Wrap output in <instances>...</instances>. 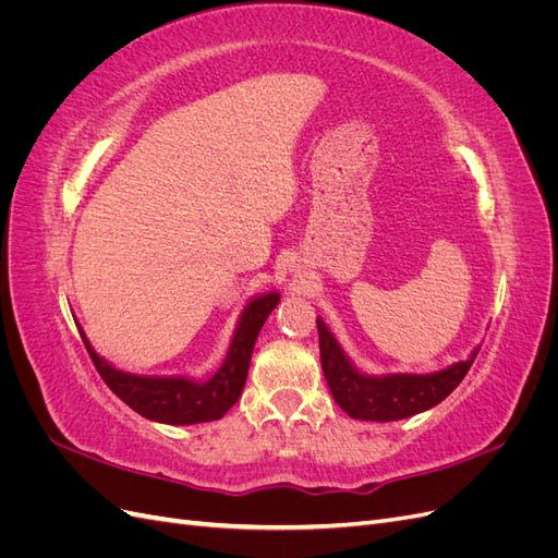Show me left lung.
Masks as SVG:
<instances>
[{
	"label": "left lung",
	"mask_w": 558,
	"mask_h": 558,
	"mask_svg": "<svg viewBox=\"0 0 558 558\" xmlns=\"http://www.w3.org/2000/svg\"><path fill=\"white\" fill-rule=\"evenodd\" d=\"M318 328V349L320 367H324L326 381L335 402L351 416L361 421H398L418 412H426L442 402L456 386L463 381L477 351H472L468 361L453 363L447 369L433 375H381L369 377L359 373L344 351L337 344L332 332L320 318H316Z\"/></svg>",
	"instance_id": "obj_1"
}]
</instances>
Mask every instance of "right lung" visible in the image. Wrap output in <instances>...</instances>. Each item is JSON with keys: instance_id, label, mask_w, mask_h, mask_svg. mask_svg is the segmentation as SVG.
Segmentation results:
<instances>
[{"instance_id": "right-lung-1", "label": "right lung", "mask_w": 558, "mask_h": 558, "mask_svg": "<svg viewBox=\"0 0 558 558\" xmlns=\"http://www.w3.org/2000/svg\"><path fill=\"white\" fill-rule=\"evenodd\" d=\"M277 305L279 293H267L248 302L240 316V324L238 330H234L223 365L207 381H195L189 377H142L123 373V369H116L105 359L97 356L83 330L81 337L99 377L134 412L150 421H160V424L172 426L205 424V421L221 418L242 396L253 344H256L263 324Z\"/></svg>"}]
</instances>
